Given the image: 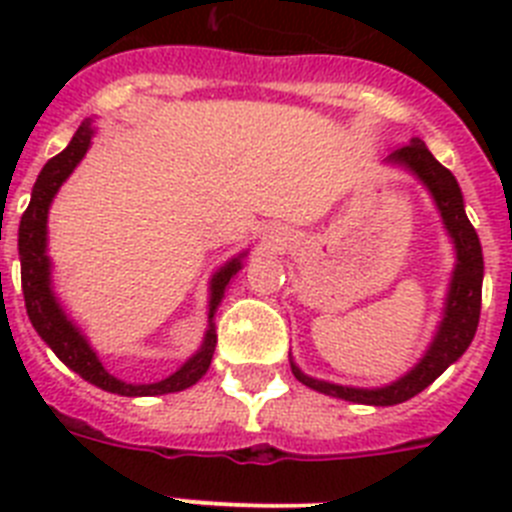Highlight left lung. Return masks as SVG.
<instances>
[{"mask_svg": "<svg viewBox=\"0 0 512 512\" xmlns=\"http://www.w3.org/2000/svg\"><path fill=\"white\" fill-rule=\"evenodd\" d=\"M382 164L395 166V169L405 171L423 184L425 192L431 194L443 230L454 246V269H451L449 287L443 295L441 318L433 330L431 343L425 346L423 356L410 366L408 372L392 379V382L379 384V387H354V384H338L310 377V374L302 372L289 354L292 374L305 387L338 397V400L356 402V405H374V408H390V405L410 400L464 356L474 333H477L479 307H482V277H485L482 243H479L477 230L469 223L467 210H464V194H461L456 176L446 166L438 164L420 138H410L408 146H400L387 153Z\"/></svg>", "mask_w": 512, "mask_h": 512, "instance_id": "left-lung-1", "label": "left lung"}]
</instances>
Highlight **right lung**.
Masks as SVG:
<instances>
[{"mask_svg": "<svg viewBox=\"0 0 512 512\" xmlns=\"http://www.w3.org/2000/svg\"><path fill=\"white\" fill-rule=\"evenodd\" d=\"M97 133L94 117H87L81 122L79 130L74 133L71 143L63 148L58 156H53L48 164L40 169L35 179L33 194H30V205L20 220V233H17V248H20V266H22V295H25L27 318L38 330V336L51 346L53 354L69 366L71 372L87 379L89 384L99 387L104 392L122 397H156L171 395V392H182L192 384L200 382L210 369L212 354H215V312L225 297V289L235 279V274L243 269V259L248 256V248L235 253L233 259L225 261L220 269L210 277V297H207V328L202 336L200 348L184 361L174 374H169L161 382L148 384H130L117 379L104 369L102 359L92 348L84 330L74 323L66 307L61 305L53 287V261L48 256V212H51L53 200H56L58 189L63 182L74 174L81 158L87 156L92 148V138Z\"/></svg>", "mask_w": 512, "mask_h": 512, "instance_id": "right-lung-1", "label": "right lung"}]
</instances>
